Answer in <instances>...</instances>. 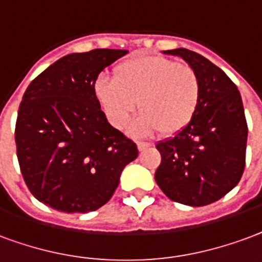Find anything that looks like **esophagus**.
Masks as SVG:
<instances>
[{
	"label": "esophagus",
	"mask_w": 262,
	"mask_h": 262,
	"mask_svg": "<svg viewBox=\"0 0 262 262\" xmlns=\"http://www.w3.org/2000/svg\"><path fill=\"white\" fill-rule=\"evenodd\" d=\"M151 144L150 143H147V141H137V148H139V151H143L146 150V148H148Z\"/></svg>",
	"instance_id": "1"
}]
</instances>
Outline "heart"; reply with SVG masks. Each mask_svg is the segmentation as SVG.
Listing matches in <instances>:
<instances>
[{"label": "heart", "mask_w": 262, "mask_h": 262, "mask_svg": "<svg viewBox=\"0 0 262 262\" xmlns=\"http://www.w3.org/2000/svg\"><path fill=\"white\" fill-rule=\"evenodd\" d=\"M201 84L193 68L164 57H135L118 63L114 80L98 77L94 96L112 126L122 129L136 110L135 136L160 130L172 136L193 119L200 102Z\"/></svg>", "instance_id": "obj_1"}]
</instances>
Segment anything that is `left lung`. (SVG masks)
I'll return each mask as SVG.
<instances>
[{
  "label": "left lung",
  "instance_id": "8db88e82",
  "mask_svg": "<svg viewBox=\"0 0 262 262\" xmlns=\"http://www.w3.org/2000/svg\"><path fill=\"white\" fill-rule=\"evenodd\" d=\"M183 58L199 75L200 102L193 119L160 141L156 182L172 201L201 207L239 183L246 164L247 122L237 87L222 69L186 48L164 51Z\"/></svg>",
  "mask_w": 262,
  "mask_h": 262
}]
</instances>
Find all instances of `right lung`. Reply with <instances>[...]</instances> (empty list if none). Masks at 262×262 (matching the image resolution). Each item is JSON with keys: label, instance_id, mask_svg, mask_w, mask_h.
<instances>
[{"label": "right lung", "instance_id": "1", "mask_svg": "<svg viewBox=\"0 0 262 262\" xmlns=\"http://www.w3.org/2000/svg\"><path fill=\"white\" fill-rule=\"evenodd\" d=\"M126 50L69 54L33 80L17 111L15 141L23 179L38 201L62 212L105 204L136 144L106 121L94 96L102 69Z\"/></svg>", "mask_w": 262, "mask_h": 262}]
</instances>
